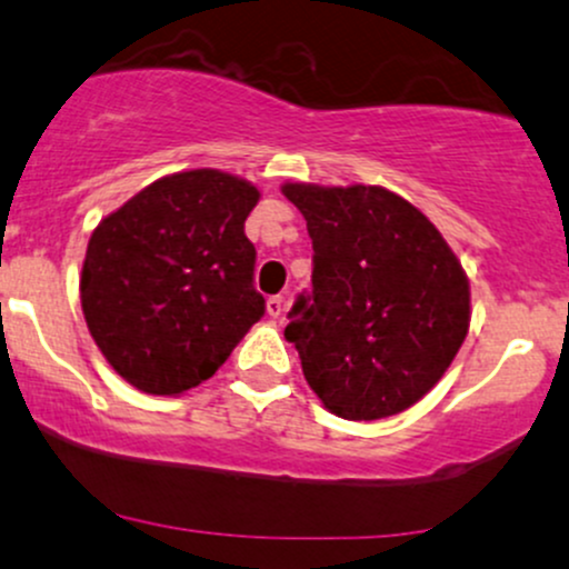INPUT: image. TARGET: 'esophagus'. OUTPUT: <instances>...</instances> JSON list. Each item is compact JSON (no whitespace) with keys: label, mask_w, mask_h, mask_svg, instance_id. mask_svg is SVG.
<instances>
[{"label":"esophagus","mask_w":569,"mask_h":569,"mask_svg":"<svg viewBox=\"0 0 569 569\" xmlns=\"http://www.w3.org/2000/svg\"><path fill=\"white\" fill-rule=\"evenodd\" d=\"M283 310H286L283 297H269V300H267V316H269V319H280V316H283Z\"/></svg>","instance_id":"34e87169"}]
</instances>
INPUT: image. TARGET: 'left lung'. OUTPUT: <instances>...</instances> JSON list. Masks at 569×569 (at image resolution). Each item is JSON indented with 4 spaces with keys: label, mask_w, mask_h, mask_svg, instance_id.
Returning <instances> with one entry per match:
<instances>
[{
    "label": "left lung",
    "mask_w": 569,
    "mask_h": 569,
    "mask_svg": "<svg viewBox=\"0 0 569 569\" xmlns=\"http://www.w3.org/2000/svg\"><path fill=\"white\" fill-rule=\"evenodd\" d=\"M308 220L313 295L300 297L286 340L327 411L381 420L439 385L469 335L466 269L441 231L379 184L283 182Z\"/></svg>",
    "instance_id": "1"
}]
</instances>
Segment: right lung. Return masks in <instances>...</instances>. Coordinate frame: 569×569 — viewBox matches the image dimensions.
I'll return each mask as SVG.
<instances>
[{"instance_id":"obj_1","label":"right lung","mask_w":569,"mask_h":569,"mask_svg":"<svg viewBox=\"0 0 569 569\" xmlns=\"http://www.w3.org/2000/svg\"><path fill=\"white\" fill-rule=\"evenodd\" d=\"M261 190L220 169L154 179L106 214L81 267V310L106 362L136 390L199 387L264 316L244 220Z\"/></svg>"}]
</instances>
